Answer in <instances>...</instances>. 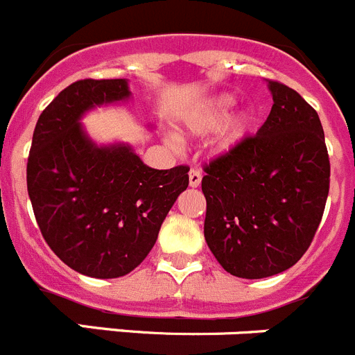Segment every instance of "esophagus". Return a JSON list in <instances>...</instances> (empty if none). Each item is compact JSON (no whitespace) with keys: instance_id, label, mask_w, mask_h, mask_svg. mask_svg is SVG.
<instances>
[{"instance_id":"obj_1","label":"esophagus","mask_w":355,"mask_h":355,"mask_svg":"<svg viewBox=\"0 0 355 355\" xmlns=\"http://www.w3.org/2000/svg\"><path fill=\"white\" fill-rule=\"evenodd\" d=\"M188 178H190V187L191 188H197L200 184V181H202V174H200L199 168H191L190 174H188Z\"/></svg>"}]
</instances>
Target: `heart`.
<instances>
[{
	"instance_id": "obj_1",
	"label": "heart",
	"mask_w": 355,
	"mask_h": 355,
	"mask_svg": "<svg viewBox=\"0 0 355 355\" xmlns=\"http://www.w3.org/2000/svg\"><path fill=\"white\" fill-rule=\"evenodd\" d=\"M236 103L237 95L232 91H223L220 95L204 100L200 105H197L184 116V132L191 137H206L209 133L220 130L216 139V149L222 153L232 151L245 141L255 123V112L252 109L239 110L229 119ZM168 144H178V137L171 135Z\"/></svg>"
}]
</instances>
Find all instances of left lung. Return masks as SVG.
<instances>
[{
	"label": "left lung",
	"mask_w": 355,
	"mask_h": 355,
	"mask_svg": "<svg viewBox=\"0 0 355 355\" xmlns=\"http://www.w3.org/2000/svg\"><path fill=\"white\" fill-rule=\"evenodd\" d=\"M272 107L255 137L206 165L204 237L223 269L259 279L287 271L310 246L329 193L318 114L269 80Z\"/></svg>",
	"instance_id": "1"
}]
</instances>
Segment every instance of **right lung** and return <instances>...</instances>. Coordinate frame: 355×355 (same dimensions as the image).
Instances as JSON below:
<instances>
[{
  "mask_svg": "<svg viewBox=\"0 0 355 355\" xmlns=\"http://www.w3.org/2000/svg\"><path fill=\"white\" fill-rule=\"evenodd\" d=\"M130 98L126 79L77 80L49 103L33 132L26 180L42 236L68 268L91 278L137 268L188 187L187 165L151 168L130 144H96L87 135L84 114Z\"/></svg>",
  "mask_w": 355,
  "mask_h": 355,
  "instance_id": "obj_1",
  "label": "right lung"
}]
</instances>
